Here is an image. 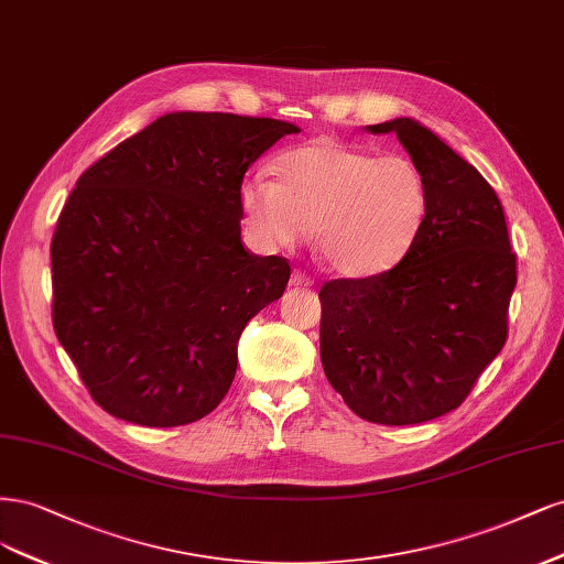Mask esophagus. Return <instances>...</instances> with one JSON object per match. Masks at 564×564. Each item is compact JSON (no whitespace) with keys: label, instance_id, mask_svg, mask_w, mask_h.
I'll list each match as a JSON object with an SVG mask.
<instances>
[{"label":"esophagus","instance_id":"obj_1","mask_svg":"<svg viewBox=\"0 0 564 564\" xmlns=\"http://www.w3.org/2000/svg\"><path fill=\"white\" fill-rule=\"evenodd\" d=\"M290 285H295V288H308V285H314V279L308 276L306 271L295 269V271H293V276H290Z\"/></svg>","mask_w":564,"mask_h":564}]
</instances>
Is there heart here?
Listing matches in <instances>:
<instances>
[{"label":"heart","mask_w":564,"mask_h":564,"mask_svg":"<svg viewBox=\"0 0 564 564\" xmlns=\"http://www.w3.org/2000/svg\"><path fill=\"white\" fill-rule=\"evenodd\" d=\"M279 183L252 175L241 185L250 234L264 246H295L316 227L323 260L337 274H384L412 250L429 213V185L403 154L375 156L316 140L276 163Z\"/></svg>","instance_id":"heart-1"}]
</instances>
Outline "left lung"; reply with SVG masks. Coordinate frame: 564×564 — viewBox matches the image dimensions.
I'll list each match as a JSON object with an SVG mask.
<instances>
[{
  "instance_id": "8db88e82",
  "label": "left lung",
  "mask_w": 564,
  "mask_h": 564,
  "mask_svg": "<svg viewBox=\"0 0 564 564\" xmlns=\"http://www.w3.org/2000/svg\"><path fill=\"white\" fill-rule=\"evenodd\" d=\"M395 133L429 185L408 256L384 274L321 288V362L360 420L408 426L459 408L508 337L518 281L501 202L487 180L414 119Z\"/></svg>"
}]
</instances>
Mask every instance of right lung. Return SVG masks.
Segmentation results:
<instances>
[{"label":"right lung","instance_id":"obj_1","mask_svg":"<svg viewBox=\"0 0 564 564\" xmlns=\"http://www.w3.org/2000/svg\"><path fill=\"white\" fill-rule=\"evenodd\" d=\"M297 126L175 112L77 180L51 241L53 330L90 398L140 426L213 412L246 323L283 295L290 264L241 241V185Z\"/></svg>","mask_w":564,"mask_h":564}]
</instances>
